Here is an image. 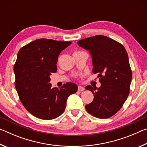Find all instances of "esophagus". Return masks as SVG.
<instances>
[{"instance_id": "1", "label": "esophagus", "mask_w": 147, "mask_h": 147, "mask_svg": "<svg viewBox=\"0 0 147 147\" xmlns=\"http://www.w3.org/2000/svg\"><path fill=\"white\" fill-rule=\"evenodd\" d=\"M84 87H82V86H78V91H84Z\"/></svg>"}]
</instances>
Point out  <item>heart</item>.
Here are the masks:
<instances>
[{"mask_svg": "<svg viewBox=\"0 0 147 147\" xmlns=\"http://www.w3.org/2000/svg\"><path fill=\"white\" fill-rule=\"evenodd\" d=\"M77 52H80V51H76V52H75V53H77Z\"/></svg>", "mask_w": 147, "mask_h": 147, "instance_id": "1", "label": "heart"}]
</instances>
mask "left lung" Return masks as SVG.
<instances>
[{"label": "left lung", "mask_w": 147, "mask_h": 147, "mask_svg": "<svg viewBox=\"0 0 147 147\" xmlns=\"http://www.w3.org/2000/svg\"><path fill=\"white\" fill-rule=\"evenodd\" d=\"M77 43L89 51L93 73H98L101 83L98 88L86 87L94 95L86 109L96 118L111 117L122 108L130 93L132 73L127 52L120 43L101 35L81 39Z\"/></svg>", "instance_id": "8db88e82"}]
</instances>
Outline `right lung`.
I'll return each instance as SVG.
<instances>
[{
  "label": "right lung",
  "mask_w": 147,
  "mask_h": 147,
  "mask_svg": "<svg viewBox=\"0 0 147 147\" xmlns=\"http://www.w3.org/2000/svg\"><path fill=\"white\" fill-rule=\"evenodd\" d=\"M71 41L39 39L21 48L13 67L16 86L20 100L37 118L51 120L65 110L67 100L78 90L76 84L67 82L61 88H52L50 76L57 71V61L61 51Z\"/></svg>",
  "instance_id": "right-lung-1"
}]
</instances>
